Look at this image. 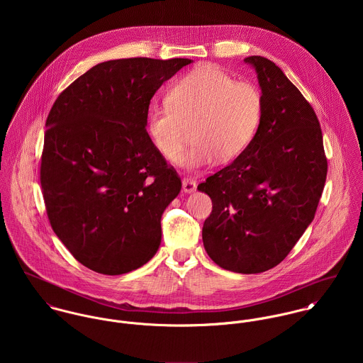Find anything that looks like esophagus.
Instances as JSON below:
<instances>
[{
	"label": "esophagus",
	"mask_w": 363,
	"mask_h": 363,
	"mask_svg": "<svg viewBox=\"0 0 363 363\" xmlns=\"http://www.w3.org/2000/svg\"><path fill=\"white\" fill-rule=\"evenodd\" d=\"M197 190V182L190 177L183 179V191L184 193H194Z\"/></svg>",
	"instance_id": "obj_1"
}]
</instances>
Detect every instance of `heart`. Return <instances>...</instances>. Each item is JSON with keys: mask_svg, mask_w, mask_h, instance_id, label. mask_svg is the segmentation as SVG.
<instances>
[{"mask_svg": "<svg viewBox=\"0 0 363 363\" xmlns=\"http://www.w3.org/2000/svg\"><path fill=\"white\" fill-rule=\"evenodd\" d=\"M262 116V96L249 81H235L215 65L200 67L177 79L164 104L150 108L147 133L156 151L174 163L194 125L196 143L179 160L186 169H200L243 154L253 141Z\"/></svg>", "mask_w": 363, "mask_h": 363, "instance_id": "obj_1", "label": "heart"}]
</instances>
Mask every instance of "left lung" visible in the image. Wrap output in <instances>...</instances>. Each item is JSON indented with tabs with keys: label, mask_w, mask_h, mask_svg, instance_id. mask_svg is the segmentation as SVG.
I'll use <instances>...</instances> for the list:
<instances>
[{
	"label": "left lung",
	"mask_w": 363,
	"mask_h": 363,
	"mask_svg": "<svg viewBox=\"0 0 363 363\" xmlns=\"http://www.w3.org/2000/svg\"><path fill=\"white\" fill-rule=\"evenodd\" d=\"M262 96L259 130L243 154L199 184L212 200L203 226L208 256L239 274L274 268L301 239L318 206L327 157L318 118L271 60L246 57Z\"/></svg>",
	"instance_id": "left-lung-1"
}]
</instances>
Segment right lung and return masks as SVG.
Instances as JSON below:
<instances>
[{"label": "right lung", "mask_w": 363, "mask_h": 363, "mask_svg": "<svg viewBox=\"0 0 363 363\" xmlns=\"http://www.w3.org/2000/svg\"><path fill=\"white\" fill-rule=\"evenodd\" d=\"M189 58L101 62L65 88L46 120L40 184L54 233L92 271L120 275L155 256L182 180L152 145L148 108Z\"/></svg>", "instance_id": "1"}]
</instances>
